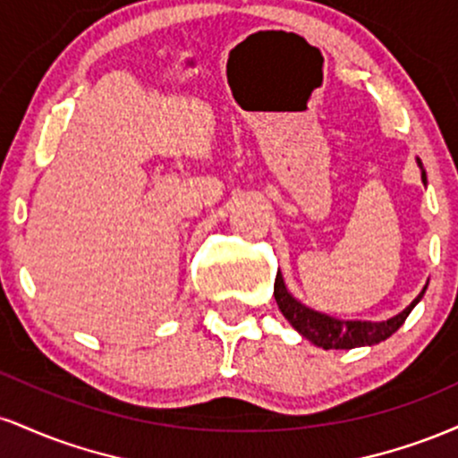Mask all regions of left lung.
Segmentation results:
<instances>
[{
  "mask_svg": "<svg viewBox=\"0 0 458 458\" xmlns=\"http://www.w3.org/2000/svg\"><path fill=\"white\" fill-rule=\"evenodd\" d=\"M418 161L420 172H422V182L427 185V170H424L422 161ZM428 286V284H427ZM427 286L422 288L418 297L409 303L403 312H398L396 317L387 320H343L329 317V314L318 312V310L308 308L306 303H301L299 299L293 295L286 288V282H284L282 273L277 271L276 276V286H273V295H276L277 308L284 314V318L295 327L303 338L310 340L314 346H320V349H355V346H372L379 344L383 340L390 338L392 334H396L398 329L403 327V323L407 320L411 310L422 301L424 293H427Z\"/></svg>",
  "mask_w": 458,
  "mask_h": 458,
  "instance_id": "left-lung-1",
  "label": "left lung"
}]
</instances>
